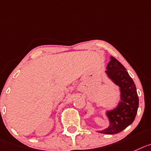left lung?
<instances>
[{
    "mask_svg": "<svg viewBox=\"0 0 151 151\" xmlns=\"http://www.w3.org/2000/svg\"><path fill=\"white\" fill-rule=\"evenodd\" d=\"M108 78L119 87L120 101L114 109L106 112L110 125L99 131L104 134H116L122 131L133 122L139 107L136 87L124 66L110 56L105 71Z\"/></svg>",
    "mask_w": 151,
    "mask_h": 151,
    "instance_id": "obj_1",
    "label": "left lung"
}]
</instances>
